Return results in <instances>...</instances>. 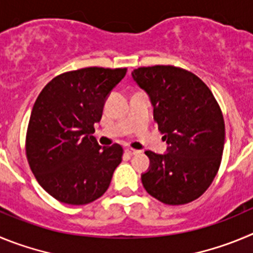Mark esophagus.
Masks as SVG:
<instances>
[{
	"label": "esophagus",
	"instance_id": "obj_1",
	"mask_svg": "<svg viewBox=\"0 0 253 253\" xmlns=\"http://www.w3.org/2000/svg\"><path fill=\"white\" fill-rule=\"evenodd\" d=\"M125 152H126L127 155H131V156H133V155H137L138 152V150H133V149H126L125 150Z\"/></svg>",
	"mask_w": 253,
	"mask_h": 253
}]
</instances>
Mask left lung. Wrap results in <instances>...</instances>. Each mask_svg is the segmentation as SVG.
<instances>
[{
	"instance_id": "1",
	"label": "left lung",
	"mask_w": 253,
	"mask_h": 253,
	"mask_svg": "<svg viewBox=\"0 0 253 253\" xmlns=\"http://www.w3.org/2000/svg\"><path fill=\"white\" fill-rule=\"evenodd\" d=\"M154 107V120L168 143L141 174L143 188L170 206L193 202L206 192L219 169L224 121L214 95L195 74L172 65L142 67L131 73Z\"/></svg>"
}]
</instances>
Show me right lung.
I'll use <instances>...</instances> for the list:
<instances>
[{"label":"right lung","instance_id":"1","mask_svg":"<svg viewBox=\"0 0 253 253\" xmlns=\"http://www.w3.org/2000/svg\"><path fill=\"white\" fill-rule=\"evenodd\" d=\"M126 68H83L44 87L31 111L26 156L36 180L56 200L83 206L98 199L122 161V147H102L94 136L111 90Z\"/></svg>","mask_w":253,"mask_h":253}]
</instances>
